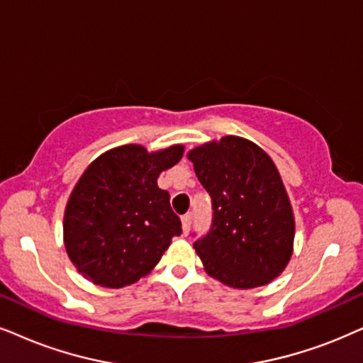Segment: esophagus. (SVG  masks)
Returning <instances> with one entry per match:
<instances>
[{"label":"esophagus","instance_id":"34e87169","mask_svg":"<svg viewBox=\"0 0 363 363\" xmlns=\"http://www.w3.org/2000/svg\"><path fill=\"white\" fill-rule=\"evenodd\" d=\"M181 221H182V231H184V235H187V233H189L191 223H192V214H191V213L184 214V216H182V218H181Z\"/></svg>","mask_w":363,"mask_h":363}]
</instances>
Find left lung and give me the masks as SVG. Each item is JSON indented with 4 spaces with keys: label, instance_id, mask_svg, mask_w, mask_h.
<instances>
[{
    "label": "left lung",
    "instance_id": "left-lung-1",
    "mask_svg": "<svg viewBox=\"0 0 363 363\" xmlns=\"http://www.w3.org/2000/svg\"><path fill=\"white\" fill-rule=\"evenodd\" d=\"M187 157L213 208L209 231L194 242L206 272L242 290L272 281L290 261L295 238L290 199L273 160L235 135Z\"/></svg>",
    "mask_w": 363,
    "mask_h": 363
}]
</instances>
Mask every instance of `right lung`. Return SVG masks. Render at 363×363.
<instances>
[{
    "label": "right lung",
    "mask_w": 363,
    "mask_h": 363,
    "mask_svg": "<svg viewBox=\"0 0 363 363\" xmlns=\"http://www.w3.org/2000/svg\"><path fill=\"white\" fill-rule=\"evenodd\" d=\"M182 145L149 154L122 145L86 167L65 209V247L90 281L122 288L147 274L182 233L159 174L182 157Z\"/></svg>",
    "instance_id": "add662e5"
}]
</instances>
